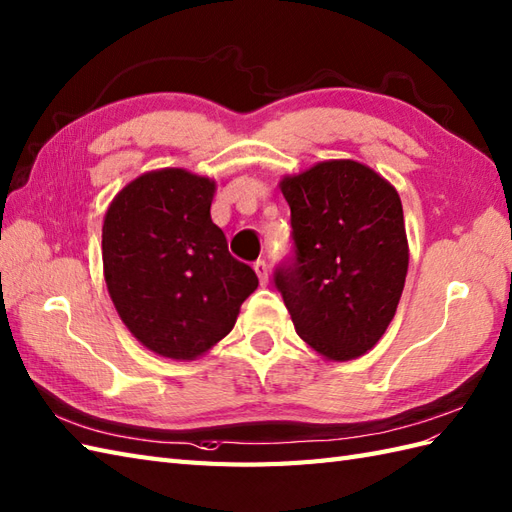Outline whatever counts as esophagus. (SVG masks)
I'll return each mask as SVG.
<instances>
[{
  "label": "esophagus",
  "mask_w": 512,
  "mask_h": 512,
  "mask_svg": "<svg viewBox=\"0 0 512 512\" xmlns=\"http://www.w3.org/2000/svg\"><path fill=\"white\" fill-rule=\"evenodd\" d=\"M253 268H255V272H257V277H259V281H261V285H266L268 283V264L264 259H257L255 264H253Z\"/></svg>",
  "instance_id": "esophagus-1"
}]
</instances>
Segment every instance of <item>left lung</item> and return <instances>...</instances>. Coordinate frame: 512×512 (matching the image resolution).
I'll use <instances>...</instances> for the list:
<instances>
[{
    "label": "left lung",
    "instance_id": "8db88e82",
    "mask_svg": "<svg viewBox=\"0 0 512 512\" xmlns=\"http://www.w3.org/2000/svg\"><path fill=\"white\" fill-rule=\"evenodd\" d=\"M292 255L275 288L296 334L329 360H353L384 336L406 283L399 194L358 161H323L285 176Z\"/></svg>",
    "mask_w": 512,
    "mask_h": 512
}]
</instances>
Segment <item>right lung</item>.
Returning a JSON list of instances; mask_svg holds the SVG:
<instances>
[{
	"instance_id": "add662e5",
	"label": "right lung",
	"mask_w": 512,
	"mask_h": 512,
	"mask_svg": "<svg viewBox=\"0 0 512 512\" xmlns=\"http://www.w3.org/2000/svg\"><path fill=\"white\" fill-rule=\"evenodd\" d=\"M213 192L205 176L159 170L135 178L106 211V288L130 334L163 358L211 349L259 285L211 220Z\"/></svg>"
}]
</instances>
